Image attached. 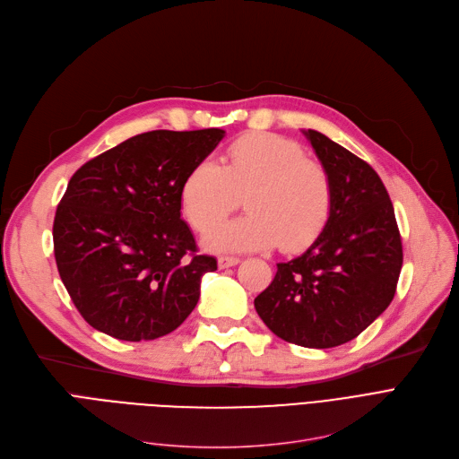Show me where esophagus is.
Segmentation results:
<instances>
[{"instance_id": "34e87169", "label": "esophagus", "mask_w": 459, "mask_h": 459, "mask_svg": "<svg viewBox=\"0 0 459 459\" xmlns=\"http://www.w3.org/2000/svg\"><path fill=\"white\" fill-rule=\"evenodd\" d=\"M238 262H239V258H238V256H227V255H223V256L217 258V264H220V268H221V270H225V268H232V266H236Z\"/></svg>"}]
</instances>
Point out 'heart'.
<instances>
[{
    "mask_svg": "<svg viewBox=\"0 0 459 459\" xmlns=\"http://www.w3.org/2000/svg\"><path fill=\"white\" fill-rule=\"evenodd\" d=\"M246 215L215 229L206 246L220 251H258L281 246L299 251L324 232L333 212V184L325 169L307 160L292 139L249 134L229 147L227 165L203 160L182 186V210L191 227L208 232L238 208Z\"/></svg>",
    "mask_w": 459,
    "mask_h": 459,
    "instance_id": "b5f03b06",
    "label": "heart"
}]
</instances>
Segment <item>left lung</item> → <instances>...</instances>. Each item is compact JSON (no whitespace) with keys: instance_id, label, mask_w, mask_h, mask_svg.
<instances>
[{"instance_id":"obj_1","label":"left lung","mask_w":459,"mask_h":459,"mask_svg":"<svg viewBox=\"0 0 459 459\" xmlns=\"http://www.w3.org/2000/svg\"><path fill=\"white\" fill-rule=\"evenodd\" d=\"M303 134L331 178L333 212L315 244L277 264L255 308L279 339L325 350L353 341L391 305L403 253L374 169L316 130Z\"/></svg>"}]
</instances>
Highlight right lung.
I'll list each match as a JSON object with an SVG mask.
<instances>
[{
  "label": "right lung",
  "mask_w": 459,
  "mask_h": 459,
  "mask_svg": "<svg viewBox=\"0 0 459 459\" xmlns=\"http://www.w3.org/2000/svg\"><path fill=\"white\" fill-rule=\"evenodd\" d=\"M223 137L221 128L144 132L72 175L56 212L54 253L89 325L139 342L175 331L191 315L217 260L197 255L180 193Z\"/></svg>",
  "instance_id": "obj_1"
}]
</instances>
